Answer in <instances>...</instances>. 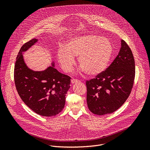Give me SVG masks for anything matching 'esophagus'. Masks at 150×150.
Returning a JSON list of instances; mask_svg holds the SVG:
<instances>
[{
    "mask_svg": "<svg viewBox=\"0 0 150 150\" xmlns=\"http://www.w3.org/2000/svg\"><path fill=\"white\" fill-rule=\"evenodd\" d=\"M79 82V81L78 80V79H71V83H76V82Z\"/></svg>",
    "mask_w": 150,
    "mask_h": 150,
    "instance_id": "1",
    "label": "esophagus"
}]
</instances>
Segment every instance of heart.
Segmentation results:
<instances>
[{
	"instance_id": "1",
	"label": "heart",
	"mask_w": 150,
	"mask_h": 150,
	"mask_svg": "<svg viewBox=\"0 0 150 150\" xmlns=\"http://www.w3.org/2000/svg\"><path fill=\"white\" fill-rule=\"evenodd\" d=\"M113 46L107 38L88 34L71 38L57 52V59L62 68L71 71L78 57L79 66L90 76H96L108 68L113 54Z\"/></svg>"
}]
</instances>
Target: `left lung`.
<instances>
[{
    "instance_id": "obj_1",
    "label": "left lung",
    "mask_w": 150,
    "mask_h": 150,
    "mask_svg": "<svg viewBox=\"0 0 150 150\" xmlns=\"http://www.w3.org/2000/svg\"><path fill=\"white\" fill-rule=\"evenodd\" d=\"M132 52L121 40L118 55L108 68L96 78L87 81V102L94 114L113 113L124 104L132 90L135 74Z\"/></svg>"
}]
</instances>
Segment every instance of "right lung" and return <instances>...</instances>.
<instances>
[{"mask_svg":"<svg viewBox=\"0 0 150 150\" xmlns=\"http://www.w3.org/2000/svg\"><path fill=\"white\" fill-rule=\"evenodd\" d=\"M38 41L33 38L21 47L16 59L14 80L18 94L28 108L38 115L50 117L63 109L71 77L59 72L54 61L41 71H34L27 65L23 54Z\"/></svg>","mask_w":150,"mask_h":150,"instance_id":"right-lung-1","label":"right lung"}]
</instances>
